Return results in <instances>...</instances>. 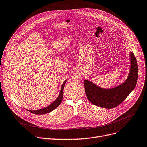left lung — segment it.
<instances>
[{"label": "left lung", "instance_id": "1", "mask_svg": "<svg viewBox=\"0 0 147 147\" xmlns=\"http://www.w3.org/2000/svg\"><path fill=\"white\" fill-rule=\"evenodd\" d=\"M130 68L127 79L116 87L104 89L89 80H84L85 93L92 104L106 109H112L125 101L135 89L138 80V64L132 52H130Z\"/></svg>", "mask_w": 147, "mask_h": 147}]
</instances>
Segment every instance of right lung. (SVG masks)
<instances>
[{
    "mask_svg": "<svg viewBox=\"0 0 147 147\" xmlns=\"http://www.w3.org/2000/svg\"><path fill=\"white\" fill-rule=\"evenodd\" d=\"M67 82V80H65L64 83H63V85L61 86V90H60V93L58 96V98L54 101L52 103H51L49 106L46 107L45 108H43V109L38 110H28L30 113L35 114H46L51 112L52 111H53V110H55L56 108L60 105V104L62 102V100H63V92H64V85Z\"/></svg>",
    "mask_w": 147,
    "mask_h": 147,
    "instance_id": "right-lung-1",
    "label": "right lung"
}]
</instances>
